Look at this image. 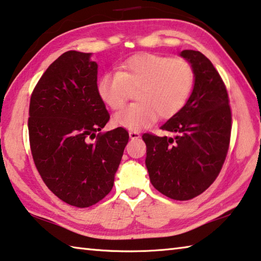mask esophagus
Listing matches in <instances>:
<instances>
[{"instance_id":"esophagus-1","label":"esophagus","mask_w":261,"mask_h":261,"mask_svg":"<svg viewBox=\"0 0 261 261\" xmlns=\"http://www.w3.org/2000/svg\"><path fill=\"white\" fill-rule=\"evenodd\" d=\"M129 137H130V139H138V138H140V134L137 131H130Z\"/></svg>"}]
</instances>
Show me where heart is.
<instances>
[{"label":"heart","mask_w":261,"mask_h":261,"mask_svg":"<svg viewBox=\"0 0 261 261\" xmlns=\"http://www.w3.org/2000/svg\"><path fill=\"white\" fill-rule=\"evenodd\" d=\"M194 71L184 59L141 53L129 57L117 72H106L99 78L96 90L100 99L114 110L121 109L137 90L138 101L118 112L115 124L138 131L156 120L169 118L184 107L191 93Z\"/></svg>","instance_id":"heart-1"}]
</instances>
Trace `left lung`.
Instances as JSON below:
<instances>
[{"mask_svg": "<svg viewBox=\"0 0 261 261\" xmlns=\"http://www.w3.org/2000/svg\"><path fill=\"white\" fill-rule=\"evenodd\" d=\"M179 56L194 71L192 93L184 107L160 129L173 137L143 135L146 168L159 192L175 200L199 196L218 177L226 160L231 112L226 86L212 62L197 50Z\"/></svg>", "mask_w": 261, "mask_h": 261, "instance_id": "8db88e82", "label": "left lung"}]
</instances>
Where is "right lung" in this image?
<instances>
[{
	"mask_svg": "<svg viewBox=\"0 0 261 261\" xmlns=\"http://www.w3.org/2000/svg\"><path fill=\"white\" fill-rule=\"evenodd\" d=\"M91 56L76 50L62 54L42 74L30 102L35 167L55 196L81 208L110 192L129 141L123 127L96 135L109 114L96 90L98 64Z\"/></svg>",
	"mask_w": 261,
	"mask_h": 261,
	"instance_id": "right-lung-1",
	"label": "right lung"
}]
</instances>
